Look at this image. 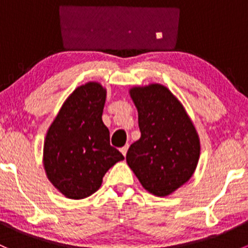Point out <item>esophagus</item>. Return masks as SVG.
Here are the masks:
<instances>
[{"label":"esophagus","mask_w":248,"mask_h":248,"mask_svg":"<svg viewBox=\"0 0 248 248\" xmlns=\"http://www.w3.org/2000/svg\"><path fill=\"white\" fill-rule=\"evenodd\" d=\"M127 150H128V145H124V147H121V152H122V155H124V156H126V155H127Z\"/></svg>","instance_id":"1"}]
</instances>
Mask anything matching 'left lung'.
Returning a JSON list of instances; mask_svg holds the SVG:
<instances>
[{"mask_svg":"<svg viewBox=\"0 0 248 248\" xmlns=\"http://www.w3.org/2000/svg\"><path fill=\"white\" fill-rule=\"evenodd\" d=\"M140 139L129 146L127 163L150 193L166 197L187 182L199 159L201 145L184 107L166 86L134 87Z\"/></svg>","mask_w":248,"mask_h":248,"instance_id":"8db88e82","label":"left lung"}]
</instances>
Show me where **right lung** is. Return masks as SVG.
Listing matches in <instances>:
<instances>
[{
  "mask_svg": "<svg viewBox=\"0 0 248 248\" xmlns=\"http://www.w3.org/2000/svg\"><path fill=\"white\" fill-rule=\"evenodd\" d=\"M106 90L98 82L78 87L67 98L46 133L44 168L62 194L81 199L101 187L106 172L124 155L110 145L102 121Z\"/></svg>",
  "mask_w": 248,
  "mask_h": 248,
  "instance_id": "right-lung-1",
  "label": "right lung"
}]
</instances>
